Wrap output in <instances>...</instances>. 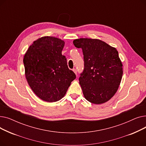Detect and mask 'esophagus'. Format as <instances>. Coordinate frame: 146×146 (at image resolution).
I'll return each mask as SVG.
<instances>
[{"label": "esophagus", "instance_id": "esophagus-1", "mask_svg": "<svg viewBox=\"0 0 146 146\" xmlns=\"http://www.w3.org/2000/svg\"><path fill=\"white\" fill-rule=\"evenodd\" d=\"M73 71L74 72V73L76 74H77V70H76V69L75 68H74L73 69Z\"/></svg>", "mask_w": 146, "mask_h": 146}]
</instances>
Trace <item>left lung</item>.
<instances>
[{
    "mask_svg": "<svg viewBox=\"0 0 146 146\" xmlns=\"http://www.w3.org/2000/svg\"><path fill=\"white\" fill-rule=\"evenodd\" d=\"M73 44L83 54L84 69L79 80L84 96L94 104L109 101L117 92L123 74L118 51L98 39L80 38Z\"/></svg>",
    "mask_w": 146,
    "mask_h": 146,
    "instance_id": "left-lung-1",
    "label": "left lung"
}]
</instances>
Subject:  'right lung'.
I'll return each mask as SVG.
<instances>
[{"mask_svg": "<svg viewBox=\"0 0 146 146\" xmlns=\"http://www.w3.org/2000/svg\"><path fill=\"white\" fill-rule=\"evenodd\" d=\"M65 42L53 36H43L29 46L24 56L25 76L30 88L42 100L53 102L66 95L75 73L68 68L61 52Z\"/></svg>", "mask_w": 146, "mask_h": 146, "instance_id": "add662e5", "label": "right lung"}]
</instances>
